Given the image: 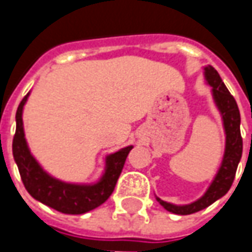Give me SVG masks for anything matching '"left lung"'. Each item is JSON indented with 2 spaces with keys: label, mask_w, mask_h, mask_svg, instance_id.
Returning a JSON list of instances; mask_svg holds the SVG:
<instances>
[{
  "label": "left lung",
  "mask_w": 252,
  "mask_h": 252,
  "mask_svg": "<svg viewBox=\"0 0 252 252\" xmlns=\"http://www.w3.org/2000/svg\"><path fill=\"white\" fill-rule=\"evenodd\" d=\"M205 77H206L209 85L212 87L215 102L223 116L224 130H226L224 158H223L221 167L219 169L215 181L209 187L206 193L196 202H193L190 205H185V206H175V205L167 203V202L157 198L161 206H164V209H167L168 212L175 213V215H192L195 212L208 208L213 202L224 196L233 185L238 162H240L241 154H243V137H241V131H240V111H238L237 102L226 88V85L221 81L218 71L212 65L205 67Z\"/></svg>",
  "instance_id": "8db88e82"
}]
</instances>
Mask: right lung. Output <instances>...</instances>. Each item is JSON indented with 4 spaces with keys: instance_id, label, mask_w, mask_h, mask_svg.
Listing matches in <instances>:
<instances>
[{
    "instance_id": "right-lung-1",
    "label": "right lung",
    "mask_w": 252,
    "mask_h": 252,
    "mask_svg": "<svg viewBox=\"0 0 252 252\" xmlns=\"http://www.w3.org/2000/svg\"><path fill=\"white\" fill-rule=\"evenodd\" d=\"M28 95L21 101L16 111V130L12 140V154L18 165L21 178L26 190L36 200L67 215H83L98 208L109 198L116 187L127 154L131 146L111 154L106 158V171L102 179L95 185H74L54 179L46 174L36 162L25 140L22 109Z\"/></svg>"
}]
</instances>
